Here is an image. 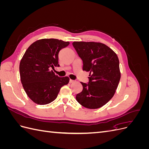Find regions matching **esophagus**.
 I'll return each mask as SVG.
<instances>
[{
	"mask_svg": "<svg viewBox=\"0 0 149 149\" xmlns=\"http://www.w3.org/2000/svg\"><path fill=\"white\" fill-rule=\"evenodd\" d=\"M74 81H74V80H73V79H70V83H74Z\"/></svg>",
	"mask_w": 149,
	"mask_h": 149,
	"instance_id": "obj_1",
	"label": "esophagus"
}]
</instances>
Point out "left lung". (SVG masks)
<instances>
[{
  "mask_svg": "<svg viewBox=\"0 0 149 149\" xmlns=\"http://www.w3.org/2000/svg\"><path fill=\"white\" fill-rule=\"evenodd\" d=\"M73 45L83 61V70L89 71L88 84L81 82L83 91L76 96L81 105L97 109L113 97L120 79L118 55L100 42H74Z\"/></svg>",
  "mask_w": 149,
  "mask_h": 149,
  "instance_id": "1",
  "label": "left lung"
}]
</instances>
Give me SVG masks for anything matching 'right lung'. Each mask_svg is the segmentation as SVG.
<instances>
[{
  "label": "right lung",
  "instance_id": "1",
  "mask_svg": "<svg viewBox=\"0 0 149 149\" xmlns=\"http://www.w3.org/2000/svg\"><path fill=\"white\" fill-rule=\"evenodd\" d=\"M69 42L55 38L40 39L30 45L20 63L21 82L27 96L40 105L56 98L63 86L70 81L68 76L59 77L52 68L58 65V53Z\"/></svg>",
  "mask_w": 149,
  "mask_h": 149
}]
</instances>
